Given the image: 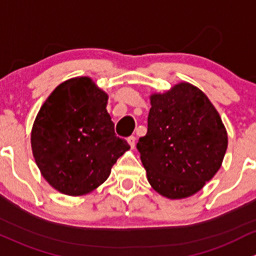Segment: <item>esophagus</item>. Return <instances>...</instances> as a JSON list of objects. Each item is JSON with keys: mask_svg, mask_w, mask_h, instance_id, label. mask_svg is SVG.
Returning <instances> with one entry per match:
<instances>
[{"mask_svg": "<svg viewBox=\"0 0 256 256\" xmlns=\"http://www.w3.org/2000/svg\"><path fill=\"white\" fill-rule=\"evenodd\" d=\"M128 143H129V146H130V148L136 146V136H128Z\"/></svg>", "mask_w": 256, "mask_h": 256, "instance_id": "34e87169", "label": "esophagus"}]
</instances>
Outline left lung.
<instances>
[{
  "instance_id": "left-lung-1",
  "label": "left lung",
  "mask_w": 256,
  "mask_h": 256,
  "mask_svg": "<svg viewBox=\"0 0 256 256\" xmlns=\"http://www.w3.org/2000/svg\"><path fill=\"white\" fill-rule=\"evenodd\" d=\"M148 132L136 149L152 188L171 200L198 192L222 165L228 136L206 94L182 82L150 97Z\"/></svg>"
}]
</instances>
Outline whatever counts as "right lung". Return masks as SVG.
Returning a JSON list of instances; mask_svg holds the SVG:
<instances>
[{"instance_id": "right-lung-1", "label": "right lung", "mask_w": 256, "mask_h": 256, "mask_svg": "<svg viewBox=\"0 0 256 256\" xmlns=\"http://www.w3.org/2000/svg\"><path fill=\"white\" fill-rule=\"evenodd\" d=\"M106 92L90 78L60 84L39 110L32 129V150L46 181L62 194L81 196L107 180L129 149L114 133Z\"/></svg>"}]
</instances>
